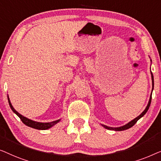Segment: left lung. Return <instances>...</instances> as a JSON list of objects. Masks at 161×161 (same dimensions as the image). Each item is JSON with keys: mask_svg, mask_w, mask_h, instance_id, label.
<instances>
[{"mask_svg": "<svg viewBox=\"0 0 161 161\" xmlns=\"http://www.w3.org/2000/svg\"><path fill=\"white\" fill-rule=\"evenodd\" d=\"M152 74V72H151ZM152 80H153V87H154V78H153V74H152ZM151 100H152V93H151V96L150 98H149V103L147 104V107L145 109H144V111L141 114L139 115V116H138L137 117H136V118L134 119H133L132 121H130V123H128V124H126V125L122 126V127H119V128H111V127H108V126H106V125H103L104 128H106V129H108V130H117V131H120V130H127V129L130 128H131V127L135 125L136 123V122L139 120V119L141 118V117H142L144 116V114H146L149 108V106H150V103H151Z\"/></svg>", "mask_w": 161, "mask_h": 161, "instance_id": "left-lung-1", "label": "left lung"}]
</instances>
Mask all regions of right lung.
I'll use <instances>...</instances> for the list:
<instances>
[{
	"label": "right lung",
	"instance_id": "add662e5",
	"mask_svg": "<svg viewBox=\"0 0 161 161\" xmlns=\"http://www.w3.org/2000/svg\"><path fill=\"white\" fill-rule=\"evenodd\" d=\"M8 103H9L10 107H11V108H12V110L13 111V112L19 117L20 119H21L22 122L25 124V125H26L28 127H31V128L38 129V130H47V129H48L49 128H51V127H53V125H55V124H57L58 122L60 120V119H58V120L51 122V123H38V122L33 121V120H31V119H29L28 118H26V117H23L22 114H19V113H18L17 111L14 108V107L12 105V103H11V102H10L9 98H8Z\"/></svg>",
	"mask_w": 161,
	"mask_h": 161
}]
</instances>
